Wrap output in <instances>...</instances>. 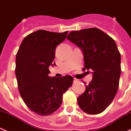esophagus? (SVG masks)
<instances>
[{"mask_svg": "<svg viewBox=\"0 0 131 131\" xmlns=\"http://www.w3.org/2000/svg\"><path fill=\"white\" fill-rule=\"evenodd\" d=\"M78 80L77 79V78H74V79H73V83H77V82H78Z\"/></svg>", "mask_w": 131, "mask_h": 131, "instance_id": "1", "label": "esophagus"}]
</instances>
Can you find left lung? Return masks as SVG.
<instances>
[{
  "instance_id": "obj_1",
  "label": "left lung",
  "mask_w": 131,
  "mask_h": 131,
  "mask_svg": "<svg viewBox=\"0 0 131 131\" xmlns=\"http://www.w3.org/2000/svg\"><path fill=\"white\" fill-rule=\"evenodd\" d=\"M67 38L82 49L83 69L93 70V80L78 97V105L88 114H99L111 104L119 86L121 55L116 42L95 27L71 31Z\"/></svg>"
}]
</instances>
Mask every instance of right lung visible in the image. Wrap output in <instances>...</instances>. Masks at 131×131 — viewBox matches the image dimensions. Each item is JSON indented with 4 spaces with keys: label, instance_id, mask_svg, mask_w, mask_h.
Returning <instances> with one entry per match:
<instances>
[{
    "label": "right lung",
    "instance_id": "right-lung-1",
    "mask_svg": "<svg viewBox=\"0 0 131 131\" xmlns=\"http://www.w3.org/2000/svg\"><path fill=\"white\" fill-rule=\"evenodd\" d=\"M68 31L55 33L38 30L24 38L16 55L15 74L22 100L31 111L47 116L57 110L62 96L72 85L73 78L49 77L57 46Z\"/></svg>",
    "mask_w": 131,
    "mask_h": 131
}]
</instances>
